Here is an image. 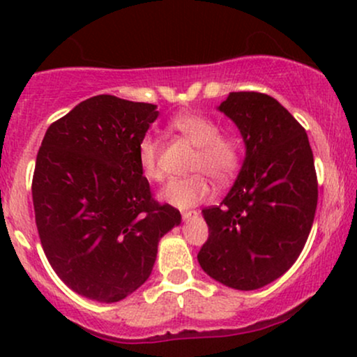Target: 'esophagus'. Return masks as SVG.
I'll list each match as a JSON object with an SVG mask.
<instances>
[{"instance_id":"esophagus-1","label":"esophagus","mask_w":357,"mask_h":357,"mask_svg":"<svg viewBox=\"0 0 357 357\" xmlns=\"http://www.w3.org/2000/svg\"><path fill=\"white\" fill-rule=\"evenodd\" d=\"M196 216H198V211H195V210L183 211V220H191V218H196Z\"/></svg>"}]
</instances>
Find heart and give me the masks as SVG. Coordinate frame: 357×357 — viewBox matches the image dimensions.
<instances>
[{
	"mask_svg": "<svg viewBox=\"0 0 357 357\" xmlns=\"http://www.w3.org/2000/svg\"><path fill=\"white\" fill-rule=\"evenodd\" d=\"M169 127L195 146L186 178H174L159 191V198L176 208H190L211 196L213 186H227L240 173L245 158L243 139L235 132H221L218 121L199 112H184L171 119ZM161 147L153 136H144L137 146L141 173L149 181L162 178L159 165Z\"/></svg>",
	"mask_w": 357,
	"mask_h": 357,
	"instance_id": "heart-1",
	"label": "heart"
}]
</instances>
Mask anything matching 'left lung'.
I'll use <instances>...</instances> for the list:
<instances>
[{"label": "left lung", "mask_w": 357, "mask_h": 357, "mask_svg": "<svg viewBox=\"0 0 357 357\" xmlns=\"http://www.w3.org/2000/svg\"><path fill=\"white\" fill-rule=\"evenodd\" d=\"M221 112L238 126L247 155L220 206L204 208L202 268L223 285L255 290L294 265L317 208V174L305 129L273 97L231 92Z\"/></svg>", "instance_id": "left-lung-1"}]
</instances>
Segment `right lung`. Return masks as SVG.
<instances>
[{"instance_id":"1","label":"right lung","mask_w":357,"mask_h":357,"mask_svg":"<svg viewBox=\"0 0 357 357\" xmlns=\"http://www.w3.org/2000/svg\"><path fill=\"white\" fill-rule=\"evenodd\" d=\"M155 105L116 96L80 102L47 129L31 183L38 236L73 292L119 302L149 278L181 213L153 198L137 162Z\"/></svg>"}]
</instances>
